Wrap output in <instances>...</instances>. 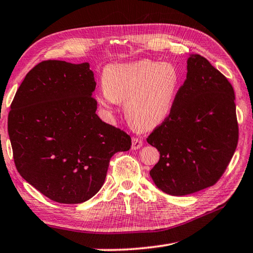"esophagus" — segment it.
I'll return each instance as SVG.
<instances>
[{"instance_id":"obj_1","label":"esophagus","mask_w":253,"mask_h":253,"mask_svg":"<svg viewBox=\"0 0 253 253\" xmlns=\"http://www.w3.org/2000/svg\"><path fill=\"white\" fill-rule=\"evenodd\" d=\"M141 146H142L141 139H139L138 137H132V139H131V148L136 150V149H139Z\"/></svg>"}]
</instances>
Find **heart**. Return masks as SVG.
Segmentation results:
<instances>
[{
	"label": "heart",
	"mask_w": 253,
	"mask_h": 253,
	"mask_svg": "<svg viewBox=\"0 0 253 253\" xmlns=\"http://www.w3.org/2000/svg\"><path fill=\"white\" fill-rule=\"evenodd\" d=\"M181 77L170 63L142 59L130 64H113L103 73L104 90L98 103L113 111L117 102L125 103V115L131 126L150 130L170 114Z\"/></svg>",
	"instance_id": "1"
}]
</instances>
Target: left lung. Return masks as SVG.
<instances>
[{"label":"left lung","mask_w":253,"mask_h":253,"mask_svg":"<svg viewBox=\"0 0 253 253\" xmlns=\"http://www.w3.org/2000/svg\"><path fill=\"white\" fill-rule=\"evenodd\" d=\"M187 64V79L170 114L147 138L160 154L150 176L160 190L172 196L213 186L239 139L230 82L201 55H190Z\"/></svg>","instance_id":"8db88e82"}]
</instances>
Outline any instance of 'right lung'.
<instances>
[{"mask_svg": "<svg viewBox=\"0 0 253 253\" xmlns=\"http://www.w3.org/2000/svg\"><path fill=\"white\" fill-rule=\"evenodd\" d=\"M88 63L43 61L27 73L7 118L21 176L59 204H81L102 188L109 162L130 149L125 131L102 122Z\"/></svg>", "mask_w": 253, "mask_h": 253, "instance_id": "right-lung-1", "label": "right lung"}]
</instances>
